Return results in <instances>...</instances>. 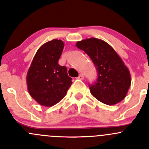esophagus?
I'll list each match as a JSON object with an SVG mask.
<instances>
[{"label": "esophagus", "instance_id": "obj_1", "mask_svg": "<svg viewBox=\"0 0 149 149\" xmlns=\"http://www.w3.org/2000/svg\"><path fill=\"white\" fill-rule=\"evenodd\" d=\"M84 75L82 74V73H80V74H79V77H78L77 79H81V80H82V79H84Z\"/></svg>", "mask_w": 149, "mask_h": 149}]
</instances>
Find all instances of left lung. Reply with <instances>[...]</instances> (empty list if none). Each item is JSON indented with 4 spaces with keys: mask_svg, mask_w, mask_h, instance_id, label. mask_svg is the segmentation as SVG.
<instances>
[{
    "mask_svg": "<svg viewBox=\"0 0 149 149\" xmlns=\"http://www.w3.org/2000/svg\"><path fill=\"white\" fill-rule=\"evenodd\" d=\"M76 46L89 56L98 78L89 85L91 94L105 104L113 105L124 100L131 84L130 71L115 49L97 38L77 42Z\"/></svg>",
    "mask_w": 149,
    "mask_h": 149,
    "instance_id": "left-lung-1",
    "label": "left lung"
}]
</instances>
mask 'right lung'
Segmentation results:
<instances>
[{
  "label": "right lung",
  "instance_id": "obj_1",
  "mask_svg": "<svg viewBox=\"0 0 149 149\" xmlns=\"http://www.w3.org/2000/svg\"><path fill=\"white\" fill-rule=\"evenodd\" d=\"M63 47L61 40L47 42L39 48L29 68V93L42 106L52 107L59 102L72 84L67 68L58 64Z\"/></svg>",
  "mask_w": 149,
  "mask_h": 149
}]
</instances>
